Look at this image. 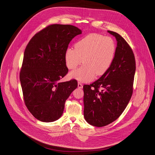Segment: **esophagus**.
<instances>
[{
	"label": "esophagus",
	"instance_id": "obj_1",
	"mask_svg": "<svg viewBox=\"0 0 155 155\" xmlns=\"http://www.w3.org/2000/svg\"><path fill=\"white\" fill-rule=\"evenodd\" d=\"M78 87L79 88H83V84L81 83L78 82Z\"/></svg>",
	"mask_w": 155,
	"mask_h": 155
}]
</instances>
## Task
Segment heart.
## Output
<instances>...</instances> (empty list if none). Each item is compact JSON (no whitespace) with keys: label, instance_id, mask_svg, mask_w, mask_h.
<instances>
[{"label":"heart","instance_id":"obj_1","mask_svg":"<svg viewBox=\"0 0 155 155\" xmlns=\"http://www.w3.org/2000/svg\"><path fill=\"white\" fill-rule=\"evenodd\" d=\"M116 46L113 39L98 34H90L79 40L75 49L68 48L65 60L69 70L76 68L82 62L80 68L71 72L70 77L80 81L92 80L95 75L104 74L113 61Z\"/></svg>","mask_w":155,"mask_h":155}]
</instances>
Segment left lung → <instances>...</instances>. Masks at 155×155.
I'll list each match as a JSON object with an SVG mask.
<instances>
[{"label":"left lung","mask_w":155,"mask_h":155,"mask_svg":"<svg viewBox=\"0 0 155 155\" xmlns=\"http://www.w3.org/2000/svg\"><path fill=\"white\" fill-rule=\"evenodd\" d=\"M117 44L109 69L98 80L84 85V116L90 124L103 127L117 119L133 94L136 61L131 47L119 34L108 31Z\"/></svg>","instance_id":"1"}]
</instances>
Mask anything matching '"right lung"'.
<instances>
[{
	"label": "right lung",
	"instance_id": "1",
	"mask_svg": "<svg viewBox=\"0 0 155 155\" xmlns=\"http://www.w3.org/2000/svg\"><path fill=\"white\" fill-rule=\"evenodd\" d=\"M71 25H50L34 36L24 52L20 81L24 102L36 119L52 122L61 117L66 100L77 87L76 80L60 83L67 75L65 53L75 36Z\"/></svg>",
	"mask_w": 155,
	"mask_h": 155
}]
</instances>
